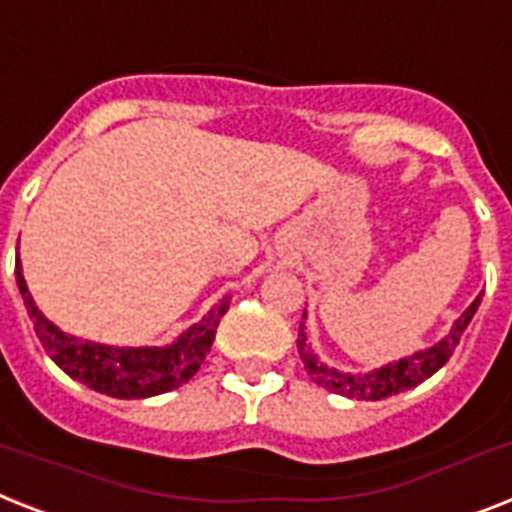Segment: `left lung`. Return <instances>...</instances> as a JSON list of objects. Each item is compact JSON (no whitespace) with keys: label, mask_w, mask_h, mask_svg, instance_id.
<instances>
[{"label":"left lung","mask_w":512,"mask_h":512,"mask_svg":"<svg viewBox=\"0 0 512 512\" xmlns=\"http://www.w3.org/2000/svg\"><path fill=\"white\" fill-rule=\"evenodd\" d=\"M481 297H476L471 302V307L460 315L452 331L444 336L442 342L429 347V350L415 352L413 357H405L400 363H392L381 368V371L365 373V376H352V373H339L334 368H326L323 363H318V357L313 355L310 344H307L305 336V323H299V339H297V352L302 357V365H305L307 376L313 378L315 384L328 389L334 394H344V397H352V400H384V397H392V394H400L405 389H413L421 381H426L429 376H434L439 368H442L447 360L452 357L455 347H458L460 336L471 323L473 313L479 310Z\"/></svg>","instance_id":"8db88e82"}]
</instances>
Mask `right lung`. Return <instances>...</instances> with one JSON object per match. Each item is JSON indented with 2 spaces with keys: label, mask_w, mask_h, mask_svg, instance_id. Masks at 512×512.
Here are the masks:
<instances>
[{
  "label": "right lung",
  "mask_w": 512,
  "mask_h": 512,
  "mask_svg": "<svg viewBox=\"0 0 512 512\" xmlns=\"http://www.w3.org/2000/svg\"><path fill=\"white\" fill-rule=\"evenodd\" d=\"M15 276H18V289L26 302L28 318L33 321L36 336L44 344L47 355L70 378H76L94 392L120 397V400H141V397H155V394L170 392L184 381H189L199 371L215 342L220 318L226 315L231 297H223L210 313L191 326L178 342L170 347H141V350H118V347H105V344L81 342L73 336L62 334L60 328L39 313L28 294L23 268L15 263Z\"/></svg>",
  "instance_id": "1"
}]
</instances>
